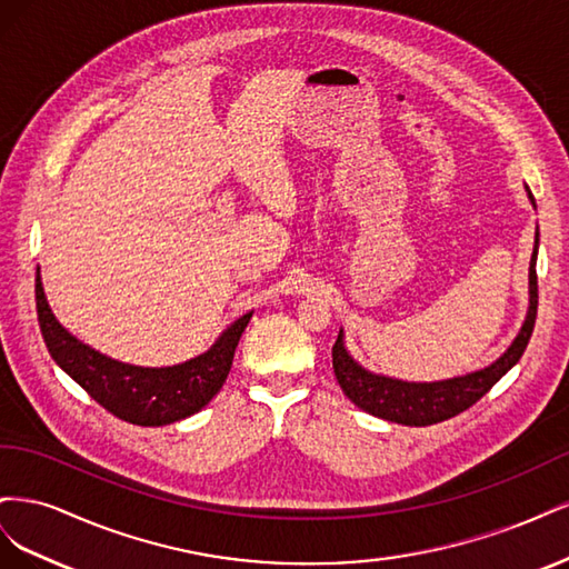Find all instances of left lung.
I'll return each instance as SVG.
<instances>
[{
  "instance_id": "1",
  "label": "left lung",
  "mask_w": 569,
  "mask_h": 569,
  "mask_svg": "<svg viewBox=\"0 0 569 569\" xmlns=\"http://www.w3.org/2000/svg\"><path fill=\"white\" fill-rule=\"evenodd\" d=\"M527 194L533 203V197L527 187ZM537 251H539V228L537 242H533L531 261H529V308L527 318L520 327L518 337L512 339L508 351L496 358L485 370H477L462 377H451L441 382H403L393 377L375 375L358 366L351 353L343 347V330L332 347V368L341 391L360 408L370 412L375 418L389 422H399L408 427H427L435 422H443L458 412L468 410L477 403L501 377L522 358L529 337L537 322V306H539V284H537Z\"/></svg>"
}]
</instances>
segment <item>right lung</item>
Instances as JSON below:
<instances>
[{
  "instance_id": "right-lung-1",
  "label": "right lung",
  "mask_w": 569,
  "mask_h": 569,
  "mask_svg": "<svg viewBox=\"0 0 569 569\" xmlns=\"http://www.w3.org/2000/svg\"><path fill=\"white\" fill-rule=\"evenodd\" d=\"M36 299L40 330L57 366L73 377L101 408L120 420L142 427L184 420L209 403L226 385L239 337L251 320V313H244L216 339L209 351L180 366L140 368L99 353L68 332L47 303L40 268Z\"/></svg>"
}]
</instances>
